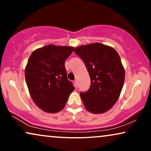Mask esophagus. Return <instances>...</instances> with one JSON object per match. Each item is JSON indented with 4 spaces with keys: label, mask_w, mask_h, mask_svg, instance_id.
Returning <instances> with one entry per match:
<instances>
[{
    "label": "esophagus",
    "mask_w": 151,
    "mask_h": 151,
    "mask_svg": "<svg viewBox=\"0 0 151 151\" xmlns=\"http://www.w3.org/2000/svg\"><path fill=\"white\" fill-rule=\"evenodd\" d=\"M74 83H75V84H74V86H75V87L76 88H78V81L77 80H75V81H74Z\"/></svg>",
    "instance_id": "1"
}]
</instances>
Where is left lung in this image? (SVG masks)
<instances>
[{"instance_id": "obj_1", "label": "left lung", "mask_w": 151, "mask_h": 151, "mask_svg": "<svg viewBox=\"0 0 151 151\" xmlns=\"http://www.w3.org/2000/svg\"><path fill=\"white\" fill-rule=\"evenodd\" d=\"M74 52L84 61L91 78V86L80 97L86 110L103 113L119 98L125 72L120 57L112 47L93 43L76 47Z\"/></svg>"}]
</instances>
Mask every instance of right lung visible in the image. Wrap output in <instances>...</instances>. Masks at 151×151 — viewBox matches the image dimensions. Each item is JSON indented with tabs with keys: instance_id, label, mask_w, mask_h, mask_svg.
Here are the masks:
<instances>
[{
	"instance_id": "right-lung-1",
	"label": "right lung",
	"mask_w": 151,
	"mask_h": 151,
	"mask_svg": "<svg viewBox=\"0 0 151 151\" xmlns=\"http://www.w3.org/2000/svg\"><path fill=\"white\" fill-rule=\"evenodd\" d=\"M72 47L49 45L35 50L25 67V80L32 100L47 113L63 110L74 90L67 79L65 60L73 51Z\"/></svg>"
}]
</instances>
